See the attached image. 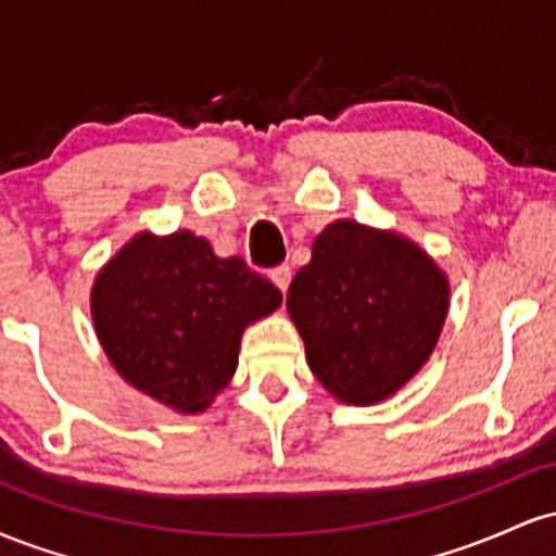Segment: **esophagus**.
<instances>
[{
    "instance_id": "1",
    "label": "esophagus",
    "mask_w": 556,
    "mask_h": 556,
    "mask_svg": "<svg viewBox=\"0 0 556 556\" xmlns=\"http://www.w3.org/2000/svg\"><path fill=\"white\" fill-rule=\"evenodd\" d=\"M271 282L279 287V290L282 292H287V287H290V279H292V269L287 264H282V266H277V269H271Z\"/></svg>"
}]
</instances>
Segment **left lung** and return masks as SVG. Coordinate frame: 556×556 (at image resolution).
Masks as SVG:
<instances>
[{
	"mask_svg": "<svg viewBox=\"0 0 556 556\" xmlns=\"http://www.w3.org/2000/svg\"><path fill=\"white\" fill-rule=\"evenodd\" d=\"M287 311L316 379L340 402L374 405L429 361L450 282L413 240L337 219L292 279Z\"/></svg>",
	"mask_w": 556,
	"mask_h": 556,
	"instance_id": "obj_1",
	"label": "left lung"
}]
</instances>
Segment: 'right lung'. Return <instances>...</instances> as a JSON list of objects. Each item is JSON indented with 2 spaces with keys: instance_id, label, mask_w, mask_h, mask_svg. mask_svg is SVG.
Wrapping results in <instances>:
<instances>
[{
  "instance_id": "add662e5",
  "label": "right lung",
  "mask_w": 556,
  "mask_h": 556,
  "mask_svg": "<svg viewBox=\"0 0 556 556\" xmlns=\"http://www.w3.org/2000/svg\"><path fill=\"white\" fill-rule=\"evenodd\" d=\"M282 292L238 256L177 229L140 232L96 274L91 316L106 358L127 384L177 413H203L238 368L248 324Z\"/></svg>"
}]
</instances>
